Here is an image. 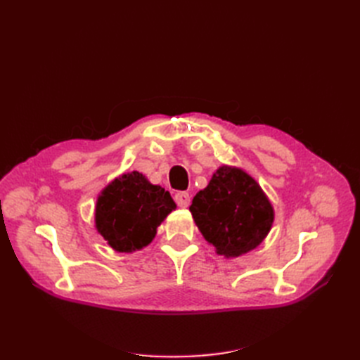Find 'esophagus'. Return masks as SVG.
<instances>
[{"label": "esophagus", "mask_w": 360, "mask_h": 360, "mask_svg": "<svg viewBox=\"0 0 360 360\" xmlns=\"http://www.w3.org/2000/svg\"><path fill=\"white\" fill-rule=\"evenodd\" d=\"M174 200H176V202L180 207H188L189 202H191V195L188 192H177L176 197H174Z\"/></svg>", "instance_id": "esophagus-1"}]
</instances>
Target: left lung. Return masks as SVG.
<instances>
[{
	"instance_id": "8db88e82",
	"label": "left lung",
	"mask_w": 360,
	"mask_h": 360,
	"mask_svg": "<svg viewBox=\"0 0 360 360\" xmlns=\"http://www.w3.org/2000/svg\"><path fill=\"white\" fill-rule=\"evenodd\" d=\"M189 210L198 230L226 258L255 249L269 234L275 212L259 184L240 168L222 165Z\"/></svg>"
}]
</instances>
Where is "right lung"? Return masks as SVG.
I'll return each instance as SVG.
<instances>
[{"instance_id": "obj_1", "label": "right lung", "mask_w": 360, "mask_h": 360, "mask_svg": "<svg viewBox=\"0 0 360 360\" xmlns=\"http://www.w3.org/2000/svg\"><path fill=\"white\" fill-rule=\"evenodd\" d=\"M176 207L168 191L138 171L126 172L97 197L96 230L117 252H134L151 243L158 226Z\"/></svg>"}]
</instances>
